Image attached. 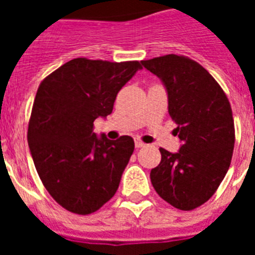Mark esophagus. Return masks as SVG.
<instances>
[{"instance_id": "34e87169", "label": "esophagus", "mask_w": 255, "mask_h": 255, "mask_svg": "<svg viewBox=\"0 0 255 255\" xmlns=\"http://www.w3.org/2000/svg\"><path fill=\"white\" fill-rule=\"evenodd\" d=\"M135 147L136 148H143L145 147V144L143 141H140V140H135Z\"/></svg>"}]
</instances>
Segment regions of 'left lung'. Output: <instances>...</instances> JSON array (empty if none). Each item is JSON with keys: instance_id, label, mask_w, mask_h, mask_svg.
Returning <instances> with one entry per match:
<instances>
[{"instance_id": "8db88e82", "label": "left lung", "mask_w": 255, "mask_h": 255, "mask_svg": "<svg viewBox=\"0 0 255 255\" xmlns=\"http://www.w3.org/2000/svg\"><path fill=\"white\" fill-rule=\"evenodd\" d=\"M168 95V112L177 128V152L160 148L161 161L151 170L160 197L181 210L206 202L230 167L234 122L225 92L197 62L174 54L143 61Z\"/></svg>"}]
</instances>
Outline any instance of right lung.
Segmentation results:
<instances>
[{
  "label": "right lung",
  "instance_id": "obj_1",
  "mask_svg": "<svg viewBox=\"0 0 255 255\" xmlns=\"http://www.w3.org/2000/svg\"><path fill=\"white\" fill-rule=\"evenodd\" d=\"M141 69L137 61L77 58L38 87L27 143L39 178L65 209L94 213L116 193L135 143L131 136H98L92 127L111 114L120 88Z\"/></svg>",
  "mask_w": 255,
  "mask_h": 255
}]
</instances>
